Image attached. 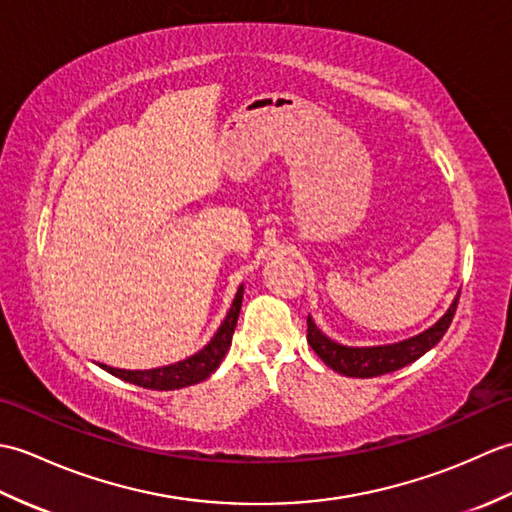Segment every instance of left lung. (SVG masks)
Returning a JSON list of instances; mask_svg holds the SVG:
<instances>
[{
	"mask_svg": "<svg viewBox=\"0 0 512 512\" xmlns=\"http://www.w3.org/2000/svg\"><path fill=\"white\" fill-rule=\"evenodd\" d=\"M458 299L455 297L449 306L447 314L429 330H424L416 336H411L407 341L391 343V345H372V347H347L328 339L317 325H314L312 317H308V343L321 361L332 367L334 372L352 378H372L383 376L396 369L405 367L413 361H418L422 354H427L433 345H436L444 332L449 330L453 321L455 308H458Z\"/></svg>",
	"mask_w": 512,
	"mask_h": 512,
	"instance_id": "1",
	"label": "left lung"
}]
</instances>
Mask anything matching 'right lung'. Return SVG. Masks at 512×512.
I'll return each instance as SVG.
<instances>
[{
  "label": "right lung",
  "mask_w": 512,
  "mask_h": 512,
  "mask_svg": "<svg viewBox=\"0 0 512 512\" xmlns=\"http://www.w3.org/2000/svg\"><path fill=\"white\" fill-rule=\"evenodd\" d=\"M242 299H244V286L237 288V295L233 299V306L228 310L226 319L222 321L220 328H217L213 339L206 343L198 354L184 358L180 363L156 367V369H116L101 365L105 372H110L116 378H123L125 383H132L145 389L154 391H169V389H182L195 383H202V380L209 378L231 347L233 332L237 325L239 310H242Z\"/></svg>",
  "instance_id": "obj_1"
}]
</instances>
